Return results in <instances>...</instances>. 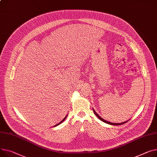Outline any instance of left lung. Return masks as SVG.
I'll return each instance as SVG.
<instances>
[{"label": "left lung", "instance_id": "obj_1", "mask_svg": "<svg viewBox=\"0 0 157 157\" xmlns=\"http://www.w3.org/2000/svg\"><path fill=\"white\" fill-rule=\"evenodd\" d=\"M93 112H94V113L95 114V116L100 119V120H101V121H103V122H105V123H107V124H110V125H114V126H119V125H122V124H125V123H126L127 122H128L129 121V120L128 121H125V122H121V123H113V122H109V121H105V120H104L103 119H102V117H101L96 112V111L94 110V109H93ZM130 120V119H129Z\"/></svg>", "mask_w": 157, "mask_h": 157}]
</instances>
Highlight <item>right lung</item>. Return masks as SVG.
Listing matches in <instances>:
<instances>
[{"label":"right lung","mask_w":157,"mask_h":157,"mask_svg":"<svg viewBox=\"0 0 157 157\" xmlns=\"http://www.w3.org/2000/svg\"><path fill=\"white\" fill-rule=\"evenodd\" d=\"M67 116H68V114H67V115H66V117H64V119H62V121H60V122H59V123H58V124H56V125H55V126H54V127H56V126H58V125H59V124H61V123H62V122H63V121H64V120H65V119H66V117H67Z\"/></svg>","instance_id":"1"}]
</instances>
